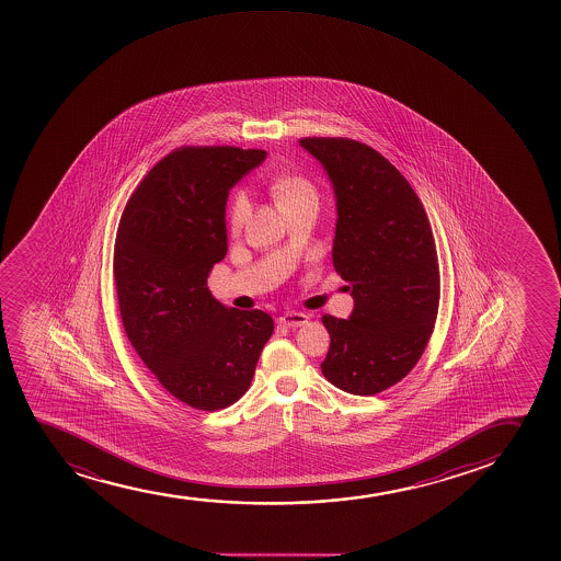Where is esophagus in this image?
<instances>
[{"instance_id": "obj_1", "label": "esophagus", "mask_w": 561, "mask_h": 561, "mask_svg": "<svg viewBox=\"0 0 561 561\" xmlns=\"http://www.w3.org/2000/svg\"><path fill=\"white\" fill-rule=\"evenodd\" d=\"M309 317L306 313H298V311H290V313H284V316L277 319V322L282 324V327L287 328H300L304 324H308Z\"/></svg>"}]
</instances>
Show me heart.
<instances>
[{"mask_svg":"<svg viewBox=\"0 0 561 561\" xmlns=\"http://www.w3.org/2000/svg\"><path fill=\"white\" fill-rule=\"evenodd\" d=\"M272 197L276 202L277 208L295 207L300 203L317 202V190L308 179L300 175L277 176L271 186ZM248 202L244 195H237L231 207H229V227L231 231H239L244 226L245 216H248Z\"/></svg>","mask_w":561,"mask_h":561,"instance_id":"heart-1","label":"heart"}]
</instances>
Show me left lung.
<instances>
[{"mask_svg": "<svg viewBox=\"0 0 561 561\" xmlns=\"http://www.w3.org/2000/svg\"><path fill=\"white\" fill-rule=\"evenodd\" d=\"M335 197V271L354 308L322 317L330 348L322 375L353 396H375L417 364L435 328L440 272L425 208L380 152L345 138H304Z\"/></svg>", "mask_w": 561, "mask_h": 561, "instance_id": "obj_1", "label": "left lung"}]
</instances>
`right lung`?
Segmentation results:
<instances>
[{
  "instance_id": "right-lung-1",
  "label": "right lung",
  "mask_w": 561,
  "mask_h": 561,
  "mask_svg": "<svg viewBox=\"0 0 561 561\" xmlns=\"http://www.w3.org/2000/svg\"><path fill=\"white\" fill-rule=\"evenodd\" d=\"M265 158L263 149L183 147L147 173L121 216L123 327L158 382L192 409L239 401L274 332L268 313L227 308L207 287L227 253L229 190Z\"/></svg>"
}]
</instances>
